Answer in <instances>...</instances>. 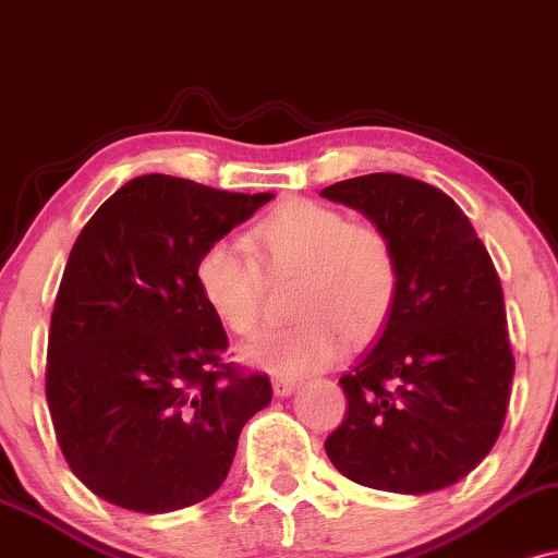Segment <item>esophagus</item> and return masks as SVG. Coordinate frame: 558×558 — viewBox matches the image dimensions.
<instances>
[{
    "label": "esophagus",
    "instance_id": "obj_1",
    "mask_svg": "<svg viewBox=\"0 0 558 558\" xmlns=\"http://www.w3.org/2000/svg\"><path fill=\"white\" fill-rule=\"evenodd\" d=\"M271 386H274V395H277V397H287V395H292L294 389H298V384H294L292 378H274Z\"/></svg>",
    "mask_w": 558,
    "mask_h": 558
}]
</instances>
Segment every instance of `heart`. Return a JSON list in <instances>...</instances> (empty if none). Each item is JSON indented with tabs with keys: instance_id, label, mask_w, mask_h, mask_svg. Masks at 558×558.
<instances>
[{
	"instance_id": "obj_1",
	"label": "heart",
	"mask_w": 558,
	"mask_h": 558,
	"mask_svg": "<svg viewBox=\"0 0 558 558\" xmlns=\"http://www.w3.org/2000/svg\"><path fill=\"white\" fill-rule=\"evenodd\" d=\"M255 258L232 240H214L193 266L208 311L232 333H251L264 313L266 277H298L292 324L271 326L245 347L253 368L303 378L329 368L344 339L371 342L389 324L402 292L397 242L373 221L326 203L292 198L251 229Z\"/></svg>"
}]
</instances>
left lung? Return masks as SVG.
Masks as SVG:
<instances>
[{
    "label": "left lung",
    "instance_id": "left-lung-1",
    "mask_svg": "<svg viewBox=\"0 0 558 558\" xmlns=\"http://www.w3.org/2000/svg\"><path fill=\"white\" fill-rule=\"evenodd\" d=\"M320 195L384 227L402 260L381 339L339 378L347 410L326 454L360 486L447 488L494 449L509 408L514 355L494 260L462 208L428 182L378 172Z\"/></svg>",
    "mask_w": 558,
    "mask_h": 558
}]
</instances>
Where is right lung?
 <instances>
[{
    "label": "right lung",
    "mask_w": 558,
    "mask_h": 558,
    "mask_svg": "<svg viewBox=\"0 0 558 558\" xmlns=\"http://www.w3.org/2000/svg\"><path fill=\"white\" fill-rule=\"evenodd\" d=\"M271 193H227L169 174L130 180L72 245L51 311L46 402L85 488L163 514L225 483L238 438L271 402L266 373L227 363L195 258Z\"/></svg>",
    "instance_id": "right-lung-1"
}]
</instances>
